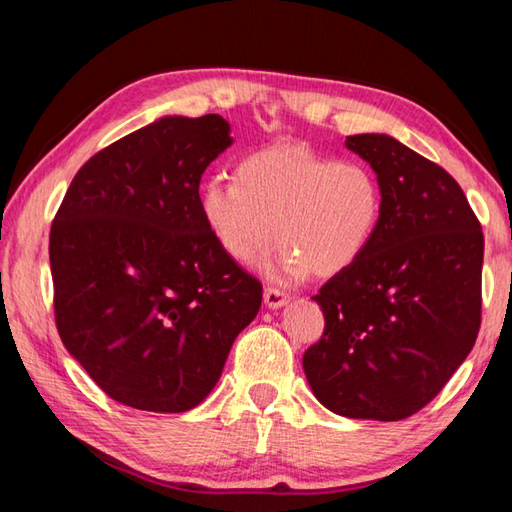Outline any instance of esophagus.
Returning a JSON list of instances; mask_svg holds the SVG:
<instances>
[{
    "instance_id": "obj_1",
    "label": "esophagus",
    "mask_w": 512,
    "mask_h": 512,
    "mask_svg": "<svg viewBox=\"0 0 512 512\" xmlns=\"http://www.w3.org/2000/svg\"><path fill=\"white\" fill-rule=\"evenodd\" d=\"M288 301H290V297L286 295V292H281L277 288H266L264 290V303H266V308H270V310L284 308Z\"/></svg>"
}]
</instances>
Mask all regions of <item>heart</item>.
Returning <instances> with one entry per match:
<instances>
[{"label": "heart", "instance_id": "heart-1", "mask_svg": "<svg viewBox=\"0 0 512 512\" xmlns=\"http://www.w3.org/2000/svg\"><path fill=\"white\" fill-rule=\"evenodd\" d=\"M200 211L233 262L250 266L273 244L286 246L268 273L301 281L334 277L363 257L383 215V189L361 162L279 145L239 160L235 180L202 187Z\"/></svg>", "mask_w": 512, "mask_h": 512}]
</instances>
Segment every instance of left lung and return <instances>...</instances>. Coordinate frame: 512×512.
<instances>
[{
    "instance_id": "1",
    "label": "left lung",
    "mask_w": 512,
    "mask_h": 512,
    "mask_svg": "<svg viewBox=\"0 0 512 512\" xmlns=\"http://www.w3.org/2000/svg\"><path fill=\"white\" fill-rule=\"evenodd\" d=\"M345 147L376 173L383 215L363 257L312 297L325 332L303 354V372L339 416L402 420L473 350L484 235L460 184L400 140L358 134Z\"/></svg>"
}]
</instances>
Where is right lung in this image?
Instances as JSON below:
<instances>
[{"label": "right lung", "mask_w": 512, "mask_h": 512, "mask_svg": "<svg viewBox=\"0 0 512 512\" xmlns=\"http://www.w3.org/2000/svg\"><path fill=\"white\" fill-rule=\"evenodd\" d=\"M231 145L222 116H162L85 162L52 222L61 341L127 407L200 405L262 306L200 211L202 173Z\"/></svg>", "instance_id": "right-lung-1"}]
</instances>
